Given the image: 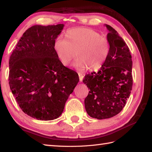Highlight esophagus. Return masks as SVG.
Returning <instances> with one entry per match:
<instances>
[{
    "mask_svg": "<svg viewBox=\"0 0 152 152\" xmlns=\"http://www.w3.org/2000/svg\"><path fill=\"white\" fill-rule=\"evenodd\" d=\"M78 76H79V78H80V81L82 82L83 78V74L81 72H78Z\"/></svg>",
    "mask_w": 152,
    "mask_h": 152,
    "instance_id": "34e87169",
    "label": "esophagus"
}]
</instances>
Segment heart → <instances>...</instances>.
Masks as SVG:
<instances>
[{"label":"heart","instance_id":"1","mask_svg":"<svg viewBox=\"0 0 152 152\" xmlns=\"http://www.w3.org/2000/svg\"><path fill=\"white\" fill-rule=\"evenodd\" d=\"M66 39L57 37L54 41L53 50L64 66L69 65L75 57L73 66L78 70L99 69L107 59L110 44L106 37L89 28H76L68 30Z\"/></svg>","mask_w":152,"mask_h":152}]
</instances>
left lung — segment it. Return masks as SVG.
<instances>
[{"instance_id": "left-lung-1", "label": "left lung", "mask_w": 152, "mask_h": 152, "mask_svg": "<svg viewBox=\"0 0 152 152\" xmlns=\"http://www.w3.org/2000/svg\"><path fill=\"white\" fill-rule=\"evenodd\" d=\"M110 53L97 72L86 74L83 82L89 89L85 99L86 112L98 119L114 117L120 112L131 95L133 62L129 48L118 32L108 25Z\"/></svg>"}]
</instances>
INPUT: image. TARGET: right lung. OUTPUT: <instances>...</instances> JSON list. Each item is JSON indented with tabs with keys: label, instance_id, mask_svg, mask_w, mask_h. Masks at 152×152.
Returning <instances> with one entry per match:
<instances>
[{
	"label": "right lung",
	"instance_id": "add662e5",
	"mask_svg": "<svg viewBox=\"0 0 152 152\" xmlns=\"http://www.w3.org/2000/svg\"><path fill=\"white\" fill-rule=\"evenodd\" d=\"M63 24L34 25L19 39L9 60V85L25 114L39 120L59 118L79 82L56 56L53 43Z\"/></svg>",
	"mask_w": 152,
	"mask_h": 152
}]
</instances>
